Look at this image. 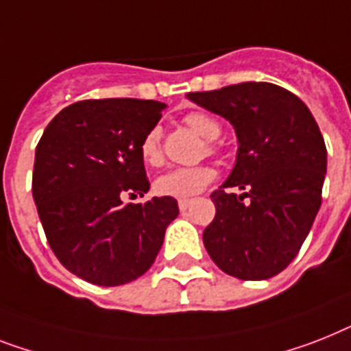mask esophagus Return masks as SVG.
Segmentation results:
<instances>
[{"label": "esophagus", "instance_id": "esophagus-1", "mask_svg": "<svg viewBox=\"0 0 351 351\" xmlns=\"http://www.w3.org/2000/svg\"><path fill=\"white\" fill-rule=\"evenodd\" d=\"M189 205H191V200H178V209H180L182 213L189 209Z\"/></svg>", "mask_w": 351, "mask_h": 351}]
</instances>
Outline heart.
Masks as SVG:
<instances>
[{"mask_svg": "<svg viewBox=\"0 0 351 351\" xmlns=\"http://www.w3.org/2000/svg\"><path fill=\"white\" fill-rule=\"evenodd\" d=\"M184 122L193 131H196L205 141H215L220 135V122L213 119L207 113L193 111L184 117ZM142 160L156 166L162 158L160 151V130L153 128L144 135L141 142ZM216 171L210 166H195V167H175L167 173L160 175L155 180V193L160 196H171V198H191L198 195L215 180Z\"/></svg>", "mask_w": 351, "mask_h": 351, "instance_id": "obj_1", "label": "heart"}]
</instances>
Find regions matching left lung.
I'll return each mask as SVG.
<instances>
[{
	"label": "left lung",
	"mask_w": 351,
	"mask_h": 351,
	"mask_svg": "<svg viewBox=\"0 0 351 351\" xmlns=\"http://www.w3.org/2000/svg\"><path fill=\"white\" fill-rule=\"evenodd\" d=\"M187 99L227 119L240 144L234 169L210 195L216 216L204 230L205 249L225 274L272 278L298 256L321 207L326 146L317 122L298 95L272 82Z\"/></svg>",
	"instance_id": "1"
}]
</instances>
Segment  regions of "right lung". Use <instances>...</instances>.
<instances>
[{"label":"right lung","mask_w":351,"mask_h":351,"mask_svg":"<svg viewBox=\"0 0 351 351\" xmlns=\"http://www.w3.org/2000/svg\"><path fill=\"white\" fill-rule=\"evenodd\" d=\"M166 104L141 99H90L70 104L36 147L32 195L48 245L72 274L117 287L147 272L167 225L178 216L171 196H144L149 180L141 142Z\"/></svg>","instance_id":"1"}]
</instances>
